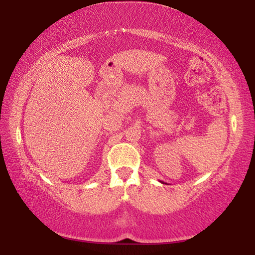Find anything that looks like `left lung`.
I'll return each mask as SVG.
<instances>
[{
    "mask_svg": "<svg viewBox=\"0 0 255 255\" xmlns=\"http://www.w3.org/2000/svg\"><path fill=\"white\" fill-rule=\"evenodd\" d=\"M159 182H162V181H159ZM162 183H164V182H162Z\"/></svg>",
    "mask_w": 255,
    "mask_h": 255,
    "instance_id": "left-lung-1",
    "label": "left lung"
}]
</instances>
